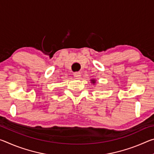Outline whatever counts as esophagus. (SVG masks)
<instances>
[{
	"instance_id": "esophagus-1",
	"label": "esophagus",
	"mask_w": 154,
	"mask_h": 154,
	"mask_svg": "<svg viewBox=\"0 0 154 154\" xmlns=\"http://www.w3.org/2000/svg\"><path fill=\"white\" fill-rule=\"evenodd\" d=\"M73 75L75 77H76L77 79H80L81 77V72H75L73 73Z\"/></svg>"
}]
</instances>
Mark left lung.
Returning <instances> with one entry per match:
<instances>
[{"label":"left lung","mask_w":154,"mask_h":154,"mask_svg":"<svg viewBox=\"0 0 154 154\" xmlns=\"http://www.w3.org/2000/svg\"><path fill=\"white\" fill-rule=\"evenodd\" d=\"M92 83H95V81H94V80H92Z\"/></svg>","instance_id":"8db88e82"}]
</instances>
